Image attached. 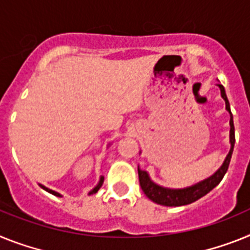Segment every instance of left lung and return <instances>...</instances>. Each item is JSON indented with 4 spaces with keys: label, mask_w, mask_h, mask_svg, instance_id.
I'll list each match as a JSON object with an SVG mask.
<instances>
[{
    "label": "left lung",
    "mask_w": 250,
    "mask_h": 250,
    "mask_svg": "<svg viewBox=\"0 0 250 250\" xmlns=\"http://www.w3.org/2000/svg\"><path fill=\"white\" fill-rule=\"evenodd\" d=\"M217 86H219L220 93H221V98L225 100L226 110L230 114V150H229V154L226 155L225 160L212 175H209L208 178L201 180L198 183L192 184L189 187H184V188H167V187L159 186L151 179L147 171L142 170L141 167H138L140 186H141L145 194L147 196V198H150L152 202L167 207L186 206V205L196 202L197 200H200L203 196H206L207 193L211 192L221 182V179L228 171L229 164L231 160L232 150H234V144H235V131H234V121H232V114L231 110H230V104H229L225 89L221 83H217Z\"/></svg>",
    "instance_id": "8db88e82"
}]
</instances>
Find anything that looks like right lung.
Returning a JSON list of instances; mask_svg holds the SVG:
<instances>
[{
    "label": "right lung",
    "mask_w": 250,
    "mask_h": 250,
    "mask_svg": "<svg viewBox=\"0 0 250 250\" xmlns=\"http://www.w3.org/2000/svg\"><path fill=\"white\" fill-rule=\"evenodd\" d=\"M109 146H110V145H109ZM103 183H104V177H100V178H99V182H98V184H96V186L94 187L93 189H91V190H90V192H89V196H90V194H94V193L98 192V190L100 189V187L103 186ZM39 187H41V188H43L44 190H47V192H48V193H50V194H53V196L62 197V196H61V193L56 192V190H53V189H49V188H48V187L43 186V184L39 183Z\"/></svg>",
    "instance_id": "obj_1"
}]
</instances>
